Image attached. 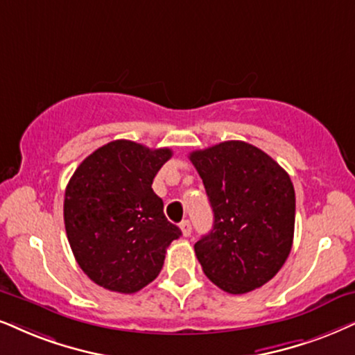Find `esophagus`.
I'll use <instances>...</instances> for the list:
<instances>
[{"label":"esophagus","instance_id":"1","mask_svg":"<svg viewBox=\"0 0 355 355\" xmlns=\"http://www.w3.org/2000/svg\"><path fill=\"white\" fill-rule=\"evenodd\" d=\"M180 230H182V234L188 237L191 234V223L188 221V219H183V221L180 223Z\"/></svg>","mask_w":355,"mask_h":355}]
</instances>
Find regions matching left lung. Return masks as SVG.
Instances as JSON below:
<instances>
[{
  "mask_svg": "<svg viewBox=\"0 0 355 355\" xmlns=\"http://www.w3.org/2000/svg\"><path fill=\"white\" fill-rule=\"evenodd\" d=\"M213 208V230L195 244L205 275L232 295L272 280L288 257L295 190L270 155L242 141L190 154Z\"/></svg>",
  "mask_w": 355,
  "mask_h": 355,
  "instance_id": "1",
  "label": "left lung"
}]
</instances>
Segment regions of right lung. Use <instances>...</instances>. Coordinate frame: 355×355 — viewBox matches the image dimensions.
<instances>
[{"label":"right lung","instance_id":"add662e5","mask_svg":"<svg viewBox=\"0 0 355 355\" xmlns=\"http://www.w3.org/2000/svg\"><path fill=\"white\" fill-rule=\"evenodd\" d=\"M172 150L113 141L89 154L65 190L64 221L71 252L103 288L136 293L162 270L165 250L182 231L152 190Z\"/></svg>","mask_w":355,"mask_h":355}]
</instances>
